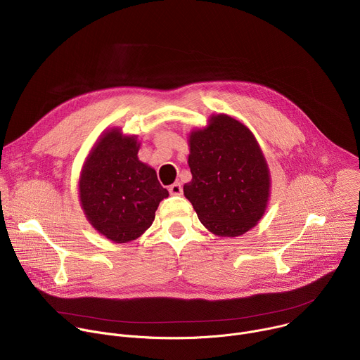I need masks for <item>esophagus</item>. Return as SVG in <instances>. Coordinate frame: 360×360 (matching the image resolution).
Listing matches in <instances>:
<instances>
[{
    "label": "esophagus",
    "instance_id": "34e87169",
    "mask_svg": "<svg viewBox=\"0 0 360 360\" xmlns=\"http://www.w3.org/2000/svg\"><path fill=\"white\" fill-rule=\"evenodd\" d=\"M169 193L171 195H182V192H184V189H182V185L179 184V182H175V184H172L171 186H169Z\"/></svg>",
    "mask_w": 360,
    "mask_h": 360
}]
</instances>
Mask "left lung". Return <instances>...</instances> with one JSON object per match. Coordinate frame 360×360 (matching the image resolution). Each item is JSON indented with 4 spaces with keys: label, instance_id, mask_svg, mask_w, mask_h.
Masks as SVG:
<instances>
[{
    "label": "left lung",
    "instance_id": "obj_1",
    "mask_svg": "<svg viewBox=\"0 0 360 360\" xmlns=\"http://www.w3.org/2000/svg\"><path fill=\"white\" fill-rule=\"evenodd\" d=\"M192 181L184 195L205 228L218 236H239L264 217L269 168L253 134L235 118L212 115L189 135Z\"/></svg>",
    "mask_w": 360,
    "mask_h": 360
}]
</instances>
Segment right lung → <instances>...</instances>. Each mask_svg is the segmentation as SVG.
<instances>
[{"instance_id": "1", "label": "right lung", "mask_w": 360, "mask_h": 360, "mask_svg": "<svg viewBox=\"0 0 360 360\" xmlns=\"http://www.w3.org/2000/svg\"><path fill=\"white\" fill-rule=\"evenodd\" d=\"M136 136L112 128L92 146L79 176V200L89 224L117 243L139 238L169 193L153 168L138 160Z\"/></svg>"}]
</instances>
